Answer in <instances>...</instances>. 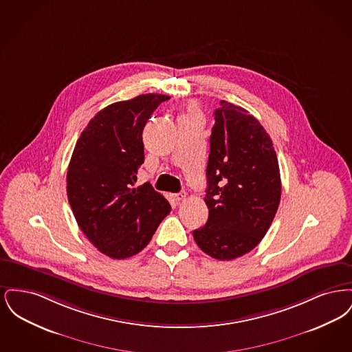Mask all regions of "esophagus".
Instances as JSON below:
<instances>
[{
    "instance_id": "obj_1",
    "label": "esophagus",
    "mask_w": 352,
    "mask_h": 352,
    "mask_svg": "<svg viewBox=\"0 0 352 352\" xmlns=\"http://www.w3.org/2000/svg\"><path fill=\"white\" fill-rule=\"evenodd\" d=\"M174 201H177V203H179V201H184L186 199V192L184 191H181V192H178V194H174Z\"/></svg>"
}]
</instances>
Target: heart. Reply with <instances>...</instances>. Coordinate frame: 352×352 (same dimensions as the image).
Returning a JSON list of instances; mask_svg holds the SVG:
<instances>
[{
	"label": "heart",
	"mask_w": 352,
	"mask_h": 352,
	"mask_svg": "<svg viewBox=\"0 0 352 352\" xmlns=\"http://www.w3.org/2000/svg\"><path fill=\"white\" fill-rule=\"evenodd\" d=\"M186 116H197V115H195V112H194V111H191V112H190L188 115H186Z\"/></svg>",
	"instance_id": "obj_1"
}]
</instances>
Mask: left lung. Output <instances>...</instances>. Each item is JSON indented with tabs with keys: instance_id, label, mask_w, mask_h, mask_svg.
<instances>
[{
	"instance_id": "8db88e82",
	"label": "left lung",
	"mask_w": 352,
	"mask_h": 352,
	"mask_svg": "<svg viewBox=\"0 0 352 352\" xmlns=\"http://www.w3.org/2000/svg\"><path fill=\"white\" fill-rule=\"evenodd\" d=\"M214 116L204 197L208 219L192 236L204 253L228 261L251 252L268 232L281 178L273 142L257 118L224 100Z\"/></svg>"
}]
</instances>
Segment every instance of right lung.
I'll list each match as a JSON object with an SVG mask.
<instances>
[{"label":"right lung","instance_id":"right-lung-1","mask_svg":"<svg viewBox=\"0 0 352 352\" xmlns=\"http://www.w3.org/2000/svg\"><path fill=\"white\" fill-rule=\"evenodd\" d=\"M166 95L113 102L85 126L67 171V197L87 239L111 258L142 251L171 210L149 182L134 187L144 164L142 132Z\"/></svg>","mask_w":352,"mask_h":352}]
</instances>
